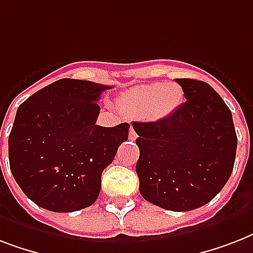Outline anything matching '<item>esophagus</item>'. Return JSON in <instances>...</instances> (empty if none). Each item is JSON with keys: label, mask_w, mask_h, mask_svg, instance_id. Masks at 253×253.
I'll return each mask as SVG.
<instances>
[{"label": "esophagus", "mask_w": 253, "mask_h": 253, "mask_svg": "<svg viewBox=\"0 0 253 253\" xmlns=\"http://www.w3.org/2000/svg\"><path fill=\"white\" fill-rule=\"evenodd\" d=\"M128 136H130L131 140H135V139L138 138V135H136V132H135L134 128H130V132H128Z\"/></svg>", "instance_id": "obj_1"}]
</instances>
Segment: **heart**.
Segmentation results:
<instances>
[{"instance_id":"b5f03b06","label":"heart","mask_w":253,"mask_h":253,"mask_svg":"<svg viewBox=\"0 0 253 253\" xmlns=\"http://www.w3.org/2000/svg\"><path fill=\"white\" fill-rule=\"evenodd\" d=\"M182 89L173 83L139 85L126 91L119 99L123 111L147 114L152 119H162L180 106Z\"/></svg>"}]
</instances>
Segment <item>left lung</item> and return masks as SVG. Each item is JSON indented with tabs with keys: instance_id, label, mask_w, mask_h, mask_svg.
Instances as JSON below:
<instances>
[{
	"instance_id": "left-lung-1",
	"label": "left lung",
	"mask_w": 253,
	"mask_h": 253,
	"mask_svg": "<svg viewBox=\"0 0 253 253\" xmlns=\"http://www.w3.org/2000/svg\"><path fill=\"white\" fill-rule=\"evenodd\" d=\"M185 101L156 122H134L143 198L172 211L204 206L231 176L236 156L232 114L208 83L176 79Z\"/></svg>"
}]
</instances>
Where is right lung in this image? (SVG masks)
<instances>
[{"instance_id": "right-lung-1", "label": "right lung", "mask_w": 253, "mask_h": 253, "mask_svg": "<svg viewBox=\"0 0 253 253\" xmlns=\"http://www.w3.org/2000/svg\"><path fill=\"white\" fill-rule=\"evenodd\" d=\"M109 85L63 79L18 107L9 135L14 178L38 206L79 211L98 198L103 169L128 138V123L95 125L97 101Z\"/></svg>"}]
</instances>
